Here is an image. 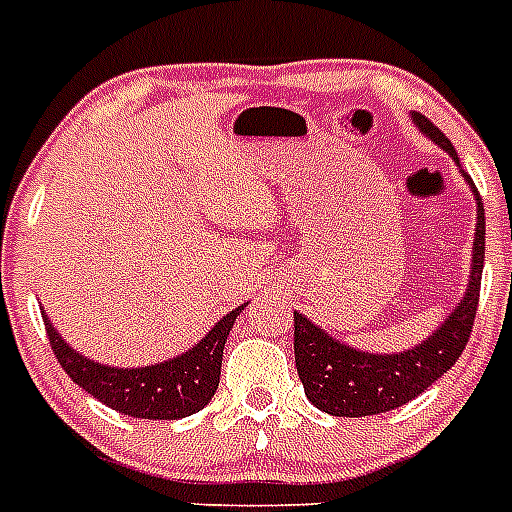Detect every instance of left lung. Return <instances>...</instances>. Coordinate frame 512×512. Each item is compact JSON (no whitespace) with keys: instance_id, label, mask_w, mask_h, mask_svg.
<instances>
[{"instance_id":"8db88e82","label":"left lung","mask_w":512,"mask_h":512,"mask_svg":"<svg viewBox=\"0 0 512 512\" xmlns=\"http://www.w3.org/2000/svg\"><path fill=\"white\" fill-rule=\"evenodd\" d=\"M415 125L438 146L456 158L451 140L420 112L413 115ZM477 238H474L472 279L464 300L459 302L441 328L420 346L402 351V354H364L356 348L343 346L328 333L312 325L305 315L295 312V364L302 379L307 400L318 410L338 418H364L387 410L402 408L405 402L415 400L436 379L449 372L461 351L467 348L472 325L477 318L479 284H482V266H485V207L477 187Z\"/></svg>"}]
</instances>
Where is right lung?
Listing matches in <instances>:
<instances>
[{
  "label": "right lung",
  "mask_w": 512,
  "mask_h": 512,
  "mask_svg": "<svg viewBox=\"0 0 512 512\" xmlns=\"http://www.w3.org/2000/svg\"><path fill=\"white\" fill-rule=\"evenodd\" d=\"M243 307L246 305L228 312L187 354L146 369H115L89 361L87 356H79L74 348L61 341L45 315L43 323L58 364L81 390H87L102 405L130 418L176 420L200 413L215 395L220 384L225 341Z\"/></svg>",
  "instance_id": "obj_1"
}]
</instances>
